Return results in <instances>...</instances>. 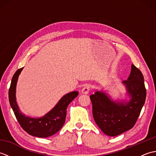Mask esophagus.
Listing matches in <instances>:
<instances>
[{
  "mask_svg": "<svg viewBox=\"0 0 156 156\" xmlns=\"http://www.w3.org/2000/svg\"><path fill=\"white\" fill-rule=\"evenodd\" d=\"M90 86L89 85H85L84 87L82 88V92L83 94H88V92H89V91H90Z\"/></svg>",
  "mask_w": 156,
  "mask_h": 156,
  "instance_id": "34e87169",
  "label": "esophagus"
}]
</instances>
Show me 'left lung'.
<instances>
[{"instance_id": "left-lung-1", "label": "left lung", "mask_w": 156, "mask_h": 156, "mask_svg": "<svg viewBox=\"0 0 156 156\" xmlns=\"http://www.w3.org/2000/svg\"><path fill=\"white\" fill-rule=\"evenodd\" d=\"M122 83L131 96L128 103L112 101L102 92H96L90 96L96 123L109 136H117L133 128L146 98L144 76L133 64L128 79Z\"/></svg>"}]
</instances>
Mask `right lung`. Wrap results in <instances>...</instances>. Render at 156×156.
<instances>
[{
    "instance_id": "1",
    "label": "right lung",
    "mask_w": 156,
    "mask_h": 156,
    "mask_svg": "<svg viewBox=\"0 0 156 156\" xmlns=\"http://www.w3.org/2000/svg\"><path fill=\"white\" fill-rule=\"evenodd\" d=\"M22 69L23 68L18 69L12 78L9 90V99L11 107L19 123L27 133L38 137L51 136L60 130L64 124L66 108L68 105L78 95V92H69L64 96L55 107L44 117L39 119L26 117L19 111L15 98L16 81Z\"/></svg>"
}]
</instances>
